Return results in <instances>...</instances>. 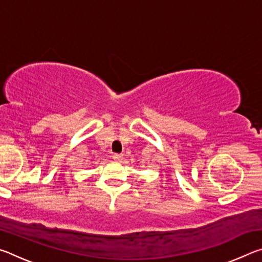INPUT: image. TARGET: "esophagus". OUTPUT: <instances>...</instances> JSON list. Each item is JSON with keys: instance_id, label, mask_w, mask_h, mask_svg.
I'll return each mask as SVG.
<instances>
[{"instance_id": "1", "label": "esophagus", "mask_w": 262, "mask_h": 262, "mask_svg": "<svg viewBox=\"0 0 262 262\" xmlns=\"http://www.w3.org/2000/svg\"><path fill=\"white\" fill-rule=\"evenodd\" d=\"M122 158H123V156L121 154H114L113 155V159H114V161H117V162H121Z\"/></svg>"}]
</instances>
